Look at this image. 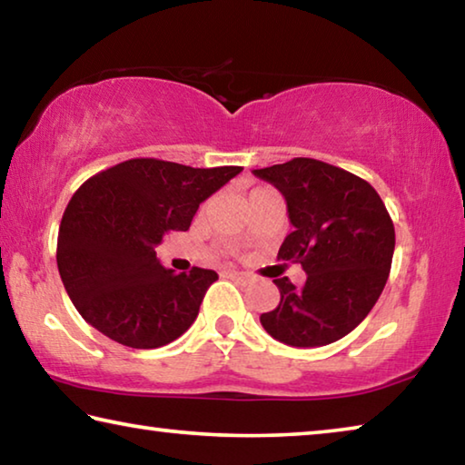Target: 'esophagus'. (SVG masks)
Instances as JSON below:
<instances>
[{"label":"esophagus","mask_w":465,"mask_h":465,"mask_svg":"<svg viewBox=\"0 0 465 465\" xmlns=\"http://www.w3.org/2000/svg\"><path fill=\"white\" fill-rule=\"evenodd\" d=\"M227 277L230 279H235V281H240V282H250L252 281V277L250 274H246V272H238V271H230V272H225Z\"/></svg>","instance_id":"obj_1"}]
</instances>
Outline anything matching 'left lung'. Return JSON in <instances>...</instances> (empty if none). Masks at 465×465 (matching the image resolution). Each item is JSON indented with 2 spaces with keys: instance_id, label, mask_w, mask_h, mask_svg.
I'll list each match as a JSON object with an SVG mask.
<instances>
[{
  "instance_id": "1",
  "label": "left lung",
  "mask_w": 465,
  "mask_h": 465,
  "mask_svg": "<svg viewBox=\"0 0 465 465\" xmlns=\"http://www.w3.org/2000/svg\"><path fill=\"white\" fill-rule=\"evenodd\" d=\"M254 174L285 196L295 227L277 258L308 272L303 287L287 277L272 281L281 302L261 324L289 346L341 341L371 312L391 269L396 232L381 196L367 180L312 157Z\"/></svg>"
}]
</instances>
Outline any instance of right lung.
Here are the masks:
<instances>
[{
    "mask_svg": "<svg viewBox=\"0 0 465 465\" xmlns=\"http://www.w3.org/2000/svg\"><path fill=\"white\" fill-rule=\"evenodd\" d=\"M240 172L135 157L85 180L57 238L61 281L82 318L131 349L183 336L217 272L193 266L176 274L155 246L168 232H186L199 204Z\"/></svg>",
    "mask_w": 465,
    "mask_h": 465,
    "instance_id": "add662e5",
    "label": "right lung"
}]
</instances>
